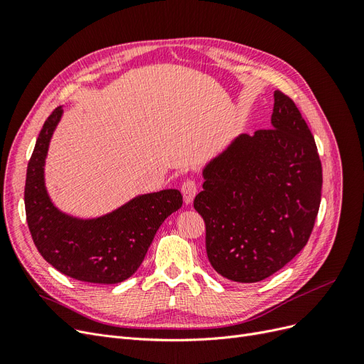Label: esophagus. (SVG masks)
<instances>
[{
	"label": "esophagus",
	"instance_id": "34e87169",
	"mask_svg": "<svg viewBox=\"0 0 364 364\" xmlns=\"http://www.w3.org/2000/svg\"><path fill=\"white\" fill-rule=\"evenodd\" d=\"M197 182L194 179H186L182 182V186H181V191H182V196H183V202L186 205H190L194 199V196L197 194Z\"/></svg>",
	"mask_w": 364,
	"mask_h": 364
}]
</instances>
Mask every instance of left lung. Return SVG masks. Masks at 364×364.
I'll return each mask as SVG.
<instances>
[{
  "instance_id": "obj_1",
  "label": "left lung",
  "mask_w": 364,
  "mask_h": 364,
  "mask_svg": "<svg viewBox=\"0 0 364 364\" xmlns=\"http://www.w3.org/2000/svg\"><path fill=\"white\" fill-rule=\"evenodd\" d=\"M273 97L272 129L235 138L206 165L194 199L208 259L235 282L262 281L290 262L321 206L322 164L311 130L289 95Z\"/></svg>"
}]
</instances>
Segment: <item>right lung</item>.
Masks as SVG:
<instances>
[{"label":"right lung","instance_id":"add662e5","mask_svg":"<svg viewBox=\"0 0 364 364\" xmlns=\"http://www.w3.org/2000/svg\"><path fill=\"white\" fill-rule=\"evenodd\" d=\"M62 112L59 106L46 119L28 161L24 202L31 238L43 259L70 278L123 282L141 266L164 220L182 206V194L178 190L142 194L91 220L60 213L47 194L43 165Z\"/></svg>","mask_w":364,"mask_h":364}]
</instances>
